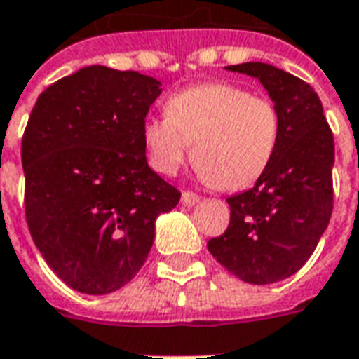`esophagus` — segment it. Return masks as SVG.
Returning <instances> with one entry per match:
<instances>
[{"instance_id":"obj_1","label":"esophagus","mask_w":359,"mask_h":359,"mask_svg":"<svg viewBox=\"0 0 359 359\" xmlns=\"http://www.w3.org/2000/svg\"><path fill=\"white\" fill-rule=\"evenodd\" d=\"M180 202H182V205H187V208H192V205H196V203L200 202V196L194 194V192H190V190H184Z\"/></svg>"}]
</instances>
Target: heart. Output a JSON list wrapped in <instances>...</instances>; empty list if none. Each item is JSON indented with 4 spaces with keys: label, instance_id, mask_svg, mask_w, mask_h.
I'll use <instances>...</instances> for the list:
<instances>
[{
    "label": "heart",
    "instance_id": "obj_1",
    "mask_svg": "<svg viewBox=\"0 0 359 359\" xmlns=\"http://www.w3.org/2000/svg\"><path fill=\"white\" fill-rule=\"evenodd\" d=\"M165 118L142 128L156 171L175 175L192 146V163L205 182L238 190L262 177L278 142L277 107L248 90L205 82L169 95Z\"/></svg>",
    "mask_w": 359,
    "mask_h": 359
}]
</instances>
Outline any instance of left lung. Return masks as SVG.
I'll use <instances>...</instances> for the list:
<instances>
[{"instance_id":"1","label":"left lung","mask_w":359,"mask_h":359,"mask_svg":"<svg viewBox=\"0 0 359 359\" xmlns=\"http://www.w3.org/2000/svg\"><path fill=\"white\" fill-rule=\"evenodd\" d=\"M229 71L256 76L278 113V142L254 187L226 198L231 221L211 256L250 285L290 277L313 254L332 213L334 138L308 82L267 63Z\"/></svg>"}]
</instances>
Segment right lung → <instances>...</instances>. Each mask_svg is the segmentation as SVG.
Listing matches in <instances>:
<instances>
[{
  "instance_id": "add662e5",
  "label": "right lung",
  "mask_w": 359,
  "mask_h": 359,
  "mask_svg": "<svg viewBox=\"0 0 359 359\" xmlns=\"http://www.w3.org/2000/svg\"><path fill=\"white\" fill-rule=\"evenodd\" d=\"M161 82L84 67L43 90L22 134L25 213L36 248L65 285L109 294L148 259L156 219L180 200L151 171L142 128Z\"/></svg>"
}]
</instances>
